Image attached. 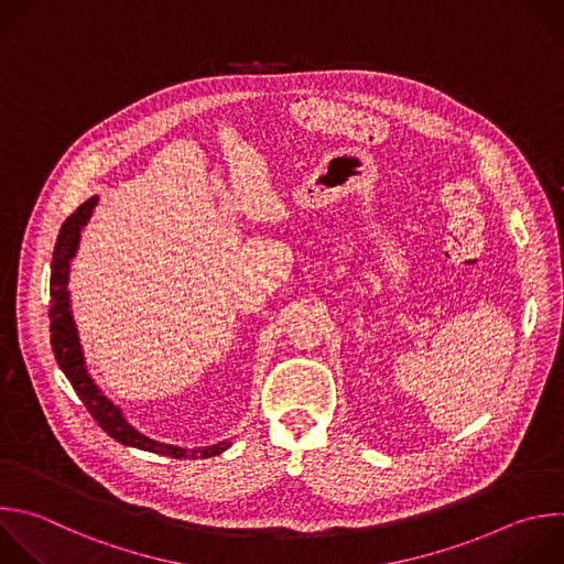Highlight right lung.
<instances>
[{"instance_id":"obj_1","label":"right lung","mask_w":564,"mask_h":564,"mask_svg":"<svg viewBox=\"0 0 564 564\" xmlns=\"http://www.w3.org/2000/svg\"><path fill=\"white\" fill-rule=\"evenodd\" d=\"M97 206V197H90L88 202H84L64 224L55 243V252H53V263H51V345L57 358V365L62 367V371L66 373V379L70 381L73 390L77 392V397L82 399V403L86 405L88 414L95 419V423L117 443L128 445V447H137L143 452H152V454H161V456H170V458H210V456H219L221 452H226L230 447V441L204 447V449H181L174 445H165V443H156L148 436H143L141 432H137L121 414L119 408H115L104 394L101 390L95 386V381L90 379V373L86 369V360H84V351L79 345V336H77V327L73 321V312H70V294H68V274H70V261L79 248V237L84 226L88 224L93 208Z\"/></svg>"}]
</instances>
